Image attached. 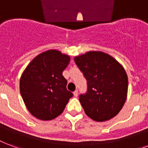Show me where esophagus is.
Here are the masks:
<instances>
[{
  "mask_svg": "<svg viewBox=\"0 0 148 148\" xmlns=\"http://www.w3.org/2000/svg\"><path fill=\"white\" fill-rule=\"evenodd\" d=\"M77 95H78V92H77V90H76V91H74V95L75 97L77 96Z\"/></svg>",
  "mask_w": 148,
  "mask_h": 148,
  "instance_id": "34e87169",
  "label": "esophagus"
}]
</instances>
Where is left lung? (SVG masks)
Returning a JSON list of instances; mask_svg holds the SVG:
<instances>
[{
    "instance_id": "left-lung-1",
    "label": "left lung",
    "mask_w": 148,
    "mask_h": 148,
    "mask_svg": "<svg viewBox=\"0 0 148 148\" xmlns=\"http://www.w3.org/2000/svg\"><path fill=\"white\" fill-rule=\"evenodd\" d=\"M74 62L87 80L88 92L79 96L87 116L97 122L116 116L127 97L128 77L123 66L101 51L75 56Z\"/></svg>"
}]
</instances>
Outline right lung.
<instances>
[{
    "mask_svg": "<svg viewBox=\"0 0 148 148\" xmlns=\"http://www.w3.org/2000/svg\"><path fill=\"white\" fill-rule=\"evenodd\" d=\"M71 58L56 49L36 56L20 78V92L25 106L33 116L51 120L64 112L72 92L66 89L63 71Z\"/></svg>",
    "mask_w": 148,
    "mask_h": 148,
    "instance_id": "1",
    "label": "right lung"
}]
</instances>
